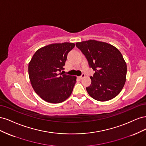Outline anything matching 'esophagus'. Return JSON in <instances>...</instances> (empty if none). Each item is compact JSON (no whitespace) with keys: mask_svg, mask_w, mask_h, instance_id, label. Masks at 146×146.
<instances>
[{"mask_svg":"<svg viewBox=\"0 0 146 146\" xmlns=\"http://www.w3.org/2000/svg\"><path fill=\"white\" fill-rule=\"evenodd\" d=\"M85 77V74H82V76L79 77V78H80V79H82L83 78H84Z\"/></svg>","mask_w":146,"mask_h":146,"instance_id":"obj_1","label":"esophagus"}]
</instances>
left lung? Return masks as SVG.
Wrapping results in <instances>:
<instances>
[{"label":"left lung","instance_id":"8db88e82","mask_svg":"<svg viewBox=\"0 0 146 146\" xmlns=\"http://www.w3.org/2000/svg\"><path fill=\"white\" fill-rule=\"evenodd\" d=\"M95 73L86 88L89 95L105 102L117 96L126 81L127 64L117 48L110 44L90 39L76 42Z\"/></svg>","mask_w":146,"mask_h":146}]
</instances>
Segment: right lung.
<instances>
[{
  "label": "right lung",
  "instance_id": "1",
  "mask_svg": "<svg viewBox=\"0 0 146 146\" xmlns=\"http://www.w3.org/2000/svg\"><path fill=\"white\" fill-rule=\"evenodd\" d=\"M74 43H54L39 48L29 64V78L34 91L47 102H63L71 94L76 76L61 73Z\"/></svg>",
  "mask_w": 146,
  "mask_h": 146
}]
</instances>
